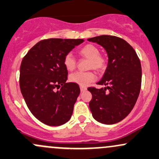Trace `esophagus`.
Returning <instances> with one entry per match:
<instances>
[{
  "mask_svg": "<svg viewBox=\"0 0 159 159\" xmlns=\"http://www.w3.org/2000/svg\"><path fill=\"white\" fill-rule=\"evenodd\" d=\"M87 89L86 87L85 86H80V91L81 92H85Z\"/></svg>",
  "mask_w": 159,
  "mask_h": 159,
  "instance_id": "esophagus-1",
  "label": "esophagus"
}]
</instances>
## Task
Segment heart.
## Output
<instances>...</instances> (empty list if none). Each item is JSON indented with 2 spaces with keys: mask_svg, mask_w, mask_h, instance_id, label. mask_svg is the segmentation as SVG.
<instances>
[{
  "mask_svg": "<svg viewBox=\"0 0 159 159\" xmlns=\"http://www.w3.org/2000/svg\"><path fill=\"white\" fill-rule=\"evenodd\" d=\"M78 53L81 57L89 59V69H94L98 72H102L106 68L107 58L99 54V48L93 44H87L80 48ZM64 65L66 70H74L76 66V61L72 54H67L64 58ZM71 83L79 86H85L95 80L93 72H76L69 76Z\"/></svg>",
  "mask_w": 159,
  "mask_h": 159,
  "instance_id": "heart-1",
  "label": "heart"
}]
</instances>
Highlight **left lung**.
<instances>
[{"instance_id": "8db88e82", "label": "left lung", "mask_w": 159, "mask_h": 159, "mask_svg": "<svg viewBox=\"0 0 159 159\" xmlns=\"http://www.w3.org/2000/svg\"><path fill=\"white\" fill-rule=\"evenodd\" d=\"M87 40L103 47L108 57L106 70L97 83L105 86V88H88L93 95L90 111L98 122L116 124L130 113L139 97L142 81L140 61L132 46L118 37L104 35Z\"/></svg>"}]
</instances>
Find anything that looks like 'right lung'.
<instances>
[{
	"instance_id": "add662e5",
	"label": "right lung",
	"mask_w": 159,
	"mask_h": 159,
	"mask_svg": "<svg viewBox=\"0 0 159 159\" xmlns=\"http://www.w3.org/2000/svg\"><path fill=\"white\" fill-rule=\"evenodd\" d=\"M83 42L80 39H45L35 44L22 61V95L31 113L46 125L61 126L72 116L80 89L77 84L66 82L68 71L64 58Z\"/></svg>"
}]
</instances>
